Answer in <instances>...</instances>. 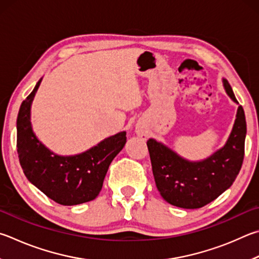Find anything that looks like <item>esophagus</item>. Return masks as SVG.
<instances>
[{"mask_svg":"<svg viewBox=\"0 0 259 259\" xmlns=\"http://www.w3.org/2000/svg\"><path fill=\"white\" fill-rule=\"evenodd\" d=\"M136 134H137L139 137H142L143 139L146 138V133H145V130L142 128V126H138V128H136Z\"/></svg>","mask_w":259,"mask_h":259,"instance_id":"esophagus-1","label":"esophagus"}]
</instances>
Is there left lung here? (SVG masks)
Listing matches in <instances>:
<instances>
[{
    "mask_svg": "<svg viewBox=\"0 0 259 259\" xmlns=\"http://www.w3.org/2000/svg\"><path fill=\"white\" fill-rule=\"evenodd\" d=\"M222 81L228 96L238 104L227 79L223 78ZM246 134V117L240 105L227 143L201 161H189L163 143L148 139L155 183L164 200L177 207L194 209L218 198L232 186L239 175Z\"/></svg>",
    "mask_w": 259,
    "mask_h": 259,
    "instance_id": "left-lung-1",
    "label": "left lung"
}]
</instances>
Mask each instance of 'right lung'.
Segmentation results:
<instances>
[{
	"instance_id": "1",
	"label": "right lung",
	"mask_w": 259,
	"mask_h": 259,
	"mask_svg": "<svg viewBox=\"0 0 259 259\" xmlns=\"http://www.w3.org/2000/svg\"><path fill=\"white\" fill-rule=\"evenodd\" d=\"M41 79L22 102L17 119V150L23 173L32 185L64 206L95 199L113 158L126 143L125 131L102 140L86 152L62 156L37 138L31 126L30 110Z\"/></svg>"
}]
</instances>
